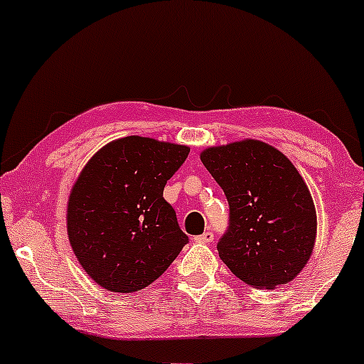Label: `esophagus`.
I'll use <instances>...</instances> for the list:
<instances>
[{"label":"esophagus","mask_w":364,"mask_h":364,"mask_svg":"<svg viewBox=\"0 0 364 364\" xmlns=\"http://www.w3.org/2000/svg\"><path fill=\"white\" fill-rule=\"evenodd\" d=\"M195 241H198V243H212V241H214V232H210V231L203 232V235L196 236Z\"/></svg>","instance_id":"esophagus-1"}]
</instances>
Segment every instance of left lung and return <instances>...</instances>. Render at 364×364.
Segmentation results:
<instances>
[{
	"mask_svg": "<svg viewBox=\"0 0 364 364\" xmlns=\"http://www.w3.org/2000/svg\"><path fill=\"white\" fill-rule=\"evenodd\" d=\"M200 161L229 202V231L217 245L220 260L255 289L296 279L313 253L316 210L294 164L255 139L208 147Z\"/></svg>",
	"mask_w": 364,
	"mask_h": 364,
	"instance_id": "left-lung-1",
	"label": "left lung"
}]
</instances>
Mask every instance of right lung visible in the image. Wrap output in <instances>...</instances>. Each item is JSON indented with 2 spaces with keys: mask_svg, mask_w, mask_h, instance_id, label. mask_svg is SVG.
<instances>
[{
  "mask_svg": "<svg viewBox=\"0 0 364 364\" xmlns=\"http://www.w3.org/2000/svg\"><path fill=\"white\" fill-rule=\"evenodd\" d=\"M188 152L132 135L106 144L83 166L68 196L66 231L82 269L104 289H144L188 243L162 196Z\"/></svg>",
  "mask_w": 364,
  "mask_h": 364,
  "instance_id": "obj_1",
  "label": "right lung"
}]
</instances>
